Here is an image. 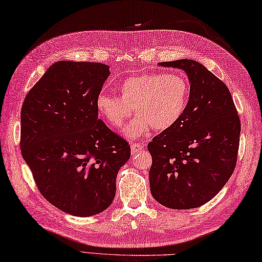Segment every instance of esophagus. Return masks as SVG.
<instances>
[{
  "instance_id": "1",
  "label": "esophagus",
  "mask_w": 262,
  "mask_h": 262,
  "mask_svg": "<svg viewBox=\"0 0 262 262\" xmlns=\"http://www.w3.org/2000/svg\"><path fill=\"white\" fill-rule=\"evenodd\" d=\"M143 149V145L141 143H133L131 145V153L132 155H137L138 152H140Z\"/></svg>"
}]
</instances>
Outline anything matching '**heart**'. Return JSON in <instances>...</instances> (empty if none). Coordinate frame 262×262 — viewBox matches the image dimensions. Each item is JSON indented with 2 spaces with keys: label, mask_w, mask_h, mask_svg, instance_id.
Returning <instances> with one entry per match:
<instances>
[{
  "label": "heart",
  "mask_w": 262,
  "mask_h": 262,
  "mask_svg": "<svg viewBox=\"0 0 262 262\" xmlns=\"http://www.w3.org/2000/svg\"><path fill=\"white\" fill-rule=\"evenodd\" d=\"M120 98L99 93L95 105L113 127L124 124L132 109L138 117L125 126L124 136L142 138L151 127L168 130L181 119L188 104L190 86L180 73H141L125 79L119 85Z\"/></svg>",
  "instance_id": "obj_1"
}]
</instances>
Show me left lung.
I'll return each mask as SVG.
<instances>
[{
  "label": "left lung",
  "instance_id": "left-lung-1",
  "mask_svg": "<svg viewBox=\"0 0 262 262\" xmlns=\"http://www.w3.org/2000/svg\"><path fill=\"white\" fill-rule=\"evenodd\" d=\"M180 69L190 83L183 116L148 144L153 198L171 209L205 205L225 187L237 163L240 119L230 91L194 60L159 63Z\"/></svg>",
  "mask_w": 262,
  "mask_h": 262
}]
</instances>
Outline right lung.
<instances>
[{
  "mask_svg": "<svg viewBox=\"0 0 262 262\" xmlns=\"http://www.w3.org/2000/svg\"><path fill=\"white\" fill-rule=\"evenodd\" d=\"M110 75L102 63L57 61L25 98L21 151L46 199L75 216L110 207L130 146L98 119L95 99Z\"/></svg>",
  "mask_w": 262,
  "mask_h": 262,
  "instance_id": "right-lung-1",
  "label": "right lung"
}]
</instances>
